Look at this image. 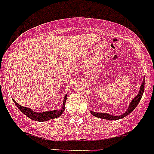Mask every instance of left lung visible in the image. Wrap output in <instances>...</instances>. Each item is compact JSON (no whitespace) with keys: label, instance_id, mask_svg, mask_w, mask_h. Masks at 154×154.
<instances>
[{"label":"left lung","instance_id":"left-lung-1","mask_svg":"<svg viewBox=\"0 0 154 154\" xmlns=\"http://www.w3.org/2000/svg\"><path fill=\"white\" fill-rule=\"evenodd\" d=\"M144 87H145V79H143V82H142V85L140 87V90L139 92H138V94L131 101V103H130V106L128 107V109L124 114H122L121 116H111V115H108L107 113H97V112H91V114L93 115L94 116H97L98 118L100 119H107V120H116V119H119L124 118L125 116H127V115H129L131 112H132V111H134V109L137 106H138V103L141 100V99H142V95H143V92H144Z\"/></svg>","mask_w":154,"mask_h":154}]
</instances>
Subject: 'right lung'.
I'll list each match as a JSON object with an SVG mask.
<instances>
[{
	"label": "right lung",
	"mask_w": 154,
	"mask_h": 154,
	"mask_svg": "<svg viewBox=\"0 0 154 154\" xmlns=\"http://www.w3.org/2000/svg\"><path fill=\"white\" fill-rule=\"evenodd\" d=\"M66 98L67 96H66L64 98V101H63V105L60 108L59 110H56V111H50V112H42V113H38V112H34L32 109L27 108V107H23V106L20 105L16 103V101H14L15 104L17 106L19 109L20 110L21 112L24 114L25 116H27L28 118L32 119L35 121H39V122H43V121H47L52 119L57 118L59 117L65 110V103H66Z\"/></svg>",
	"instance_id": "obj_1"
}]
</instances>
